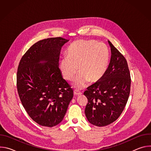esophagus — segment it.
<instances>
[{
  "mask_svg": "<svg viewBox=\"0 0 151 151\" xmlns=\"http://www.w3.org/2000/svg\"><path fill=\"white\" fill-rule=\"evenodd\" d=\"M74 94H75V95H76V96H81L82 93L81 92L78 91V90H75V91H74Z\"/></svg>",
  "mask_w": 151,
  "mask_h": 151,
  "instance_id": "esophagus-1",
  "label": "esophagus"
}]
</instances>
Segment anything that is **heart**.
<instances>
[{
    "label": "heart",
    "instance_id": "obj_1",
    "mask_svg": "<svg viewBox=\"0 0 151 151\" xmlns=\"http://www.w3.org/2000/svg\"><path fill=\"white\" fill-rule=\"evenodd\" d=\"M109 51L103 43L93 39L78 40L70 45L68 57L60 61V69L64 78L72 81L77 73H80L75 81L78 89L85 88L89 81L94 83L105 74L109 62Z\"/></svg>",
    "mask_w": 151,
    "mask_h": 151
}]
</instances>
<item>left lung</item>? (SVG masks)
Returning <instances> with one entry per match:
<instances>
[{"label":"left lung","mask_w":151,"mask_h":151,"mask_svg":"<svg viewBox=\"0 0 151 151\" xmlns=\"http://www.w3.org/2000/svg\"><path fill=\"white\" fill-rule=\"evenodd\" d=\"M111 58L101 79L90 86L83 94L88 99L85 114L88 121L104 127L116 121L122 114L130 92L131 78L126 59L108 40Z\"/></svg>","instance_id":"1"}]
</instances>
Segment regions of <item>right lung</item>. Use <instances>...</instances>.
<instances>
[{
	"instance_id": "1",
	"label": "right lung",
	"mask_w": 151,
	"mask_h": 151,
	"mask_svg": "<svg viewBox=\"0 0 151 151\" xmlns=\"http://www.w3.org/2000/svg\"><path fill=\"white\" fill-rule=\"evenodd\" d=\"M69 40L61 37L39 40L19 63L17 87L20 100L30 117L42 126L60 123L73 96L58 67L61 47Z\"/></svg>"
}]
</instances>
